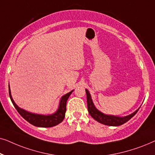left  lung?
I'll use <instances>...</instances> for the list:
<instances>
[{
	"label": "left lung",
	"instance_id": "left-lung-1",
	"mask_svg": "<svg viewBox=\"0 0 155 155\" xmlns=\"http://www.w3.org/2000/svg\"><path fill=\"white\" fill-rule=\"evenodd\" d=\"M86 94H87V109L88 111L91 116L101 124L107 125V126H118L123 125L125 123L128 121L131 118L134 116L137 111H138L139 109L136 110L134 113L130 114V115L124 116V117H118V116H110V115H106V114L101 113L99 110H97L95 108L94 104L92 102V98H91L90 94L89 93L87 90H85Z\"/></svg>",
	"mask_w": 155,
	"mask_h": 155
}]
</instances>
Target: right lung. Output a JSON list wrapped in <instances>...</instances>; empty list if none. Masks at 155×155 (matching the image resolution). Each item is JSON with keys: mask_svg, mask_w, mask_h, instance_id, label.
Here are the masks:
<instances>
[{"mask_svg": "<svg viewBox=\"0 0 155 155\" xmlns=\"http://www.w3.org/2000/svg\"><path fill=\"white\" fill-rule=\"evenodd\" d=\"M73 92V90L62 97V98L61 99L60 104H59L58 109L57 110L56 113L49 116H44L29 113V112H27L25 111V110L20 109V107H18L16 105V104L14 102L13 99L12 98L9 87L10 98L11 99L12 104H13L15 108L17 109L18 113L20 114L23 118H25L27 122H29V124H31L35 126L41 127V128H50V127L56 126V125L59 124L60 123L63 121V120L65 118V111H66L67 100Z\"/></svg>", "mask_w": 155, "mask_h": 155, "instance_id": "add662e5", "label": "right lung"}]
</instances>
